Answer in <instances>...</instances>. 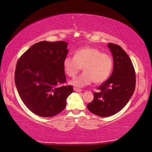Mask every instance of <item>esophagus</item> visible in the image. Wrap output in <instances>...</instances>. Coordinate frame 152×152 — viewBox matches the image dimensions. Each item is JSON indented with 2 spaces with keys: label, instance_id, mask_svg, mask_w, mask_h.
Returning <instances> with one entry per match:
<instances>
[{
  "label": "esophagus",
  "instance_id": "esophagus-1",
  "mask_svg": "<svg viewBox=\"0 0 152 152\" xmlns=\"http://www.w3.org/2000/svg\"><path fill=\"white\" fill-rule=\"evenodd\" d=\"M74 91L76 92H81L82 91L81 89H79V88H74Z\"/></svg>",
  "mask_w": 152,
  "mask_h": 152
}]
</instances>
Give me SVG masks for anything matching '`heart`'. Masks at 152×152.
I'll return each mask as SVG.
<instances>
[{
	"label": "heart",
	"mask_w": 152,
	"mask_h": 152,
	"mask_svg": "<svg viewBox=\"0 0 152 152\" xmlns=\"http://www.w3.org/2000/svg\"><path fill=\"white\" fill-rule=\"evenodd\" d=\"M83 66L84 72L69 81V84L77 88L104 82L110 76L113 69V59L111 56L102 53L92 47L78 49L74 57L66 56L63 61L64 70L70 77L75 76Z\"/></svg>",
	"instance_id": "heart-1"
}]
</instances>
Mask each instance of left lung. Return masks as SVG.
Returning <instances> with one entry per match:
<instances>
[{
    "label": "left lung",
    "instance_id": "1",
    "mask_svg": "<svg viewBox=\"0 0 152 152\" xmlns=\"http://www.w3.org/2000/svg\"><path fill=\"white\" fill-rule=\"evenodd\" d=\"M113 56V71L108 79L94 93L87 108L92 113L106 117L118 113L126 105L134 91L136 76L132 61L120 46L108 43Z\"/></svg>",
    "mask_w": 152,
    "mask_h": 152
}]
</instances>
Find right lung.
<instances>
[{
    "label": "right lung",
    "mask_w": 152,
    "mask_h": 152,
    "mask_svg": "<svg viewBox=\"0 0 152 152\" xmlns=\"http://www.w3.org/2000/svg\"><path fill=\"white\" fill-rule=\"evenodd\" d=\"M64 41H41L22 54L16 65L15 84L22 102L42 117L58 115L73 92L66 81L63 61L69 50Z\"/></svg>",
    "instance_id": "obj_1"
}]
</instances>
